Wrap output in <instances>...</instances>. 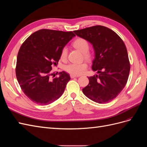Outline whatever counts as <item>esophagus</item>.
Wrapping results in <instances>:
<instances>
[{"label":"esophagus","mask_w":147,"mask_h":147,"mask_svg":"<svg viewBox=\"0 0 147 147\" xmlns=\"http://www.w3.org/2000/svg\"><path fill=\"white\" fill-rule=\"evenodd\" d=\"M70 78H75V77H80V75H74V74H70Z\"/></svg>","instance_id":"obj_1"}]
</instances>
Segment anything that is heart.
Masks as SVG:
<instances>
[{"mask_svg": "<svg viewBox=\"0 0 147 147\" xmlns=\"http://www.w3.org/2000/svg\"><path fill=\"white\" fill-rule=\"evenodd\" d=\"M74 47L78 50L83 53L84 58L87 60H90L92 57V55L88 51L89 43L86 40L83 38H78L75 40L73 43ZM68 50L67 48L64 47L61 51V58L63 60H65L67 57ZM88 65L86 63H70L66 65L64 69L67 72L74 75H81L83 74L87 69Z\"/></svg>", "mask_w": 147, "mask_h": 147, "instance_id": "1", "label": "heart"}]
</instances>
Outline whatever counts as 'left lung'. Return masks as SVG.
I'll return each instance as SVG.
<instances>
[{
	"instance_id": "1",
	"label": "left lung",
	"mask_w": 147,
	"mask_h": 147,
	"mask_svg": "<svg viewBox=\"0 0 147 147\" xmlns=\"http://www.w3.org/2000/svg\"><path fill=\"white\" fill-rule=\"evenodd\" d=\"M74 32L92 45V70L99 74L88 77L90 82L83 88V94L99 104L111 101L125 86L129 74L130 64L123 41L114 31L102 26Z\"/></svg>"
}]
</instances>
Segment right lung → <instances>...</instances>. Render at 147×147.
<instances>
[{
	"mask_svg": "<svg viewBox=\"0 0 147 147\" xmlns=\"http://www.w3.org/2000/svg\"><path fill=\"white\" fill-rule=\"evenodd\" d=\"M75 36L72 32L41 29L21 45L17 56L16 78L22 91L35 103L48 105L63 94L70 77L63 71L51 79V65H57L62 49Z\"/></svg>",
	"mask_w": 147,
	"mask_h": 147,
	"instance_id": "right-lung-1",
	"label": "right lung"
}]
</instances>
